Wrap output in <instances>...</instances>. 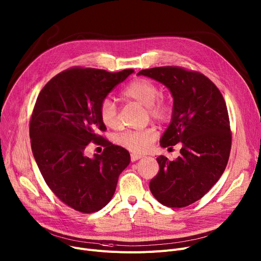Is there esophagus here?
<instances>
[{"mask_svg": "<svg viewBox=\"0 0 261 261\" xmlns=\"http://www.w3.org/2000/svg\"><path fill=\"white\" fill-rule=\"evenodd\" d=\"M142 157H143L142 155H140V154H135V152H133V154H130V160H132L133 162L137 161L138 159H141Z\"/></svg>", "mask_w": 261, "mask_h": 261, "instance_id": "esophagus-1", "label": "esophagus"}]
</instances>
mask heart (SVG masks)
I'll return each instance as SVG.
<instances>
[{
	"label": "heart",
	"mask_w": 261,
	"mask_h": 261,
	"mask_svg": "<svg viewBox=\"0 0 261 261\" xmlns=\"http://www.w3.org/2000/svg\"><path fill=\"white\" fill-rule=\"evenodd\" d=\"M159 86L150 79L137 78L130 81L121 91V96L124 99L133 100L143 106L148 115L158 122L164 123L172 118L173 104L170 98L159 95ZM99 116L102 123L111 128L118 125V113L115 103L105 98L99 106ZM157 138L155 127H146L142 129L124 130L115 137V141L122 147L133 151H145L150 147Z\"/></svg>",
	"instance_id": "b5f03b06"
}]
</instances>
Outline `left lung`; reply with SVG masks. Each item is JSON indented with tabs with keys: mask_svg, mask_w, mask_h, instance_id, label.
<instances>
[{
	"mask_svg": "<svg viewBox=\"0 0 261 261\" xmlns=\"http://www.w3.org/2000/svg\"><path fill=\"white\" fill-rule=\"evenodd\" d=\"M138 74L155 79L171 90L173 117L160 145H182L177 159L157 158L160 170L150 180L149 190L165 206H188L213 188L226 167L232 132L225 101L218 87L199 71L161 66Z\"/></svg>",
	"mask_w": 261,
	"mask_h": 261,
	"instance_id": "obj_1",
	"label": "left lung"
}]
</instances>
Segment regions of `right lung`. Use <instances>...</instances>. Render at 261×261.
I'll use <instances>...</instances> for the list:
<instances>
[{"mask_svg": "<svg viewBox=\"0 0 261 261\" xmlns=\"http://www.w3.org/2000/svg\"><path fill=\"white\" fill-rule=\"evenodd\" d=\"M133 72L74 66L55 75L37 98L29 122L34 157L46 185L75 211L90 214L104 207L130 162L125 148L100 135L106 127L99 106ZM90 142L105 147L101 155L85 156Z\"/></svg>", "mask_w": 261, "mask_h": 261, "instance_id": "right-lung-1", "label": "right lung"}]
</instances>
